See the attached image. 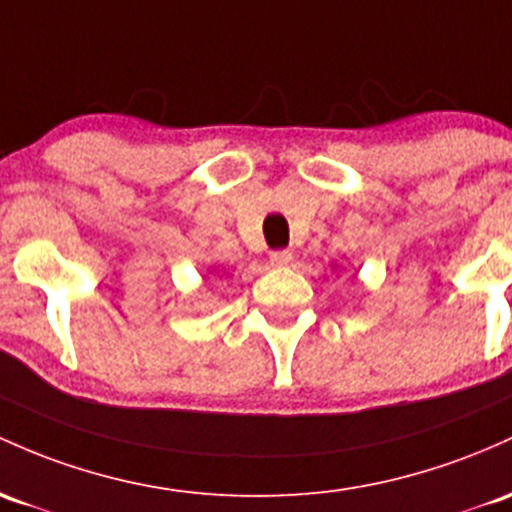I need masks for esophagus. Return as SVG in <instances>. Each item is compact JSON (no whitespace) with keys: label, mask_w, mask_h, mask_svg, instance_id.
<instances>
[{"label":"esophagus","mask_w":512,"mask_h":512,"mask_svg":"<svg viewBox=\"0 0 512 512\" xmlns=\"http://www.w3.org/2000/svg\"><path fill=\"white\" fill-rule=\"evenodd\" d=\"M269 262H272V267H289L291 252L289 250H274L272 255H269Z\"/></svg>","instance_id":"obj_1"}]
</instances>
